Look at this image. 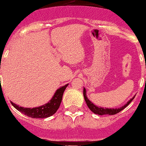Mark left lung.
I'll return each instance as SVG.
<instances>
[{
	"instance_id": "1",
	"label": "left lung",
	"mask_w": 146,
	"mask_h": 146,
	"mask_svg": "<svg viewBox=\"0 0 146 146\" xmlns=\"http://www.w3.org/2000/svg\"><path fill=\"white\" fill-rule=\"evenodd\" d=\"M83 95L84 98H85V100L86 104H87V106L90 108V110L93 112L96 115H115L117 113H119V112L122 111V110L125 109L126 107L129 105V104L131 103V101L134 99V97H133L132 99H130L129 101L127 102V104H126L125 106L120 107L119 108H101V107H98L96 106H95L94 104H92L90 100L88 99V98L87 97V95H86V90L84 88L83 90Z\"/></svg>"
}]
</instances>
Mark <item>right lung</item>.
<instances>
[{
	"instance_id": "right-lung-1",
	"label": "right lung",
	"mask_w": 146,
	"mask_h": 146,
	"mask_svg": "<svg viewBox=\"0 0 146 146\" xmlns=\"http://www.w3.org/2000/svg\"><path fill=\"white\" fill-rule=\"evenodd\" d=\"M68 85V84H67V85L61 87V88L58 89L54 95L52 99L50 101V102L42 106L33 108H24V107H20L16 105L12 101H10V102L17 110L20 111L21 113L28 116V117L32 118H45L50 117L57 111L58 108L60 106L61 100H62L63 94H64L66 88Z\"/></svg>"
}]
</instances>
